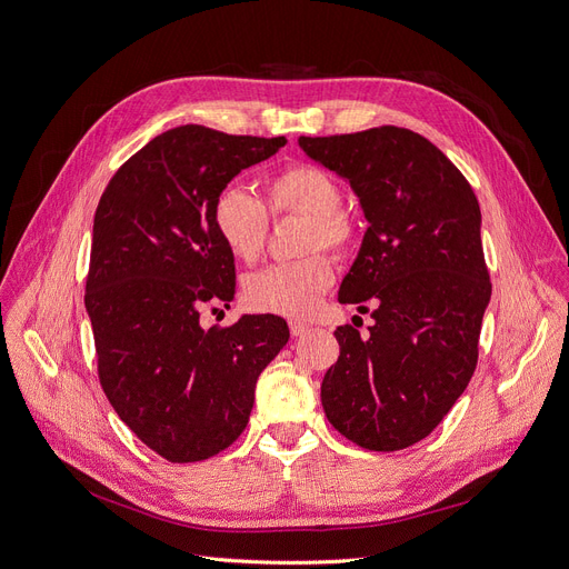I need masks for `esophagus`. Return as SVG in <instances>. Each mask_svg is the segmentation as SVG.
<instances>
[{
	"mask_svg": "<svg viewBox=\"0 0 569 569\" xmlns=\"http://www.w3.org/2000/svg\"><path fill=\"white\" fill-rule=\"evenodd\" d=\"M289 331H291V336H303L308 331V321L289 319Z\"/></svg>",
	"mask_w": 569,
	"mask_h": 569,
	"instance_id": "34e87169",
	"label": "esophagus"
}]
</instances>
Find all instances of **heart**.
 <instances>
[{
	"instance_id": "1",
	"label": "heart",
	"mask_w": 569,
	"mask_h": 569,
	"mask_svg": "<svg viewBox=\"0 0 569 569\" xmlns=\"http://www.w3.org/2000/svg\"><path fill=\"white\" fill-rule=\"evenodd\" d=\"M340 182L317 164H289L263 180V203L238 182L224 184L212 201V229L227 252L240 263H254L270 233L273 218H306L301 252L308 257L276 263L250 276L242 287L246 303L259 312L287 317L310 315L336 282L333 259L317 250L349 254L359 242V222L342 208ZM313 254L310 256L309 252Z\"/></svg>"
}]
</instances>
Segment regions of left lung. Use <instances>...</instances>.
I'll list each match as a JSON object with an SVG mask.
<instances>
[{"label": "left lung", "mask_w": 569, "mask_h": 569, "mask_svg": "<svg viewBox=\"0 0 569 569\" xmlns=\"http://www.w3.org/2000/svg\"><path fill=\"white\" fill-rule=\"evenodd\" d=\"M299 146L349 180L370 222L338 301L375 323L363 338L351 323L336 329L340 357L323 375V412L363 449H405L430 436L477 368L491 299L479 201L412 129L382 124Z\"/></svg>", "instance_id": "1"}]
</instances>
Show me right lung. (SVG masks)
<instances>
[{"label": "right lung", "mask_w": 569, "mask_h": 569, "mask_svg": "<svg viewBox=\"0 0 569 569\" xmlns=\"http://www.w3.org/2000/svg\"><path fill=\"white\" fill-rule=\"evenodd\" d=\"M284 143L182 124L131 154L99 199L86 280L99 382L133 436L171 463L206 461L238 440L261 370L289 340L276 315L199 323L236 291L212 201Z\"/></svg>", "instance_id": "right-lung-1"}]
</instances>
